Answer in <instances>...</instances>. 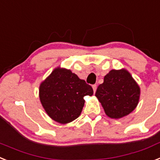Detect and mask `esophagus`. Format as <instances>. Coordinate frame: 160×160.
Returning a JSON list of instances; mask_svg holds the SVG:
<instances>
[{
	"mask_svg": "<svg viewBox=\"0 0 160 160\" xmlns=\"http://www.w3.org/2000/svg\"><path fill=\"white\" fill-rule=\"evenodd\" d=\"M92 88H93L94 93H95V91H96V89H97V86L96 85H93V86H92Z\"/></svg>",
	"mask_w": 160,
	"mask_h": 160,
	"instance_id": "obj_1",
	"label": "esophagus"
}]
</instances>
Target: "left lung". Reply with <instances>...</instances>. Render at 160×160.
I'll return each mask as SVG.
<instances>
[{"label":"left lung","instance_id":"1","mask_svg":"<svg viewBox=\"0 0 160 160\" xmlns=\"http://www.w3.org/2000/svg\"><path fill=\"white\" fill-rule=\"evenodd\" d=\"M141 90L129 71L112 69L98 87L95 96L100 102L105 114L112 119H120L136 108Z\"/></svg>","mask_w":160,"mask_h":160}]
</instances>
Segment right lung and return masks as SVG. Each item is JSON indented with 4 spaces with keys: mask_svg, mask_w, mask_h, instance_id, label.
I'll list each match as a JSON object with an SVG mask.
<instances>
[{
    "mask_svg": "<svg viewBox=\"0 0 160 160\" xmlns=\"http://www.w3.org/2000/svg\"><path fill=\"white\" fill-rule=\"evenodd\" d=\"M93 89L70 69L57 67L39 85L41 104L49 117L60 124H68L80 116L86 95Z\"/></svg>",
    "mask_w": 160,
    "mask_h": 160,
    "instance_id": "1",
    "label": "right lung"
}]
</instances>
